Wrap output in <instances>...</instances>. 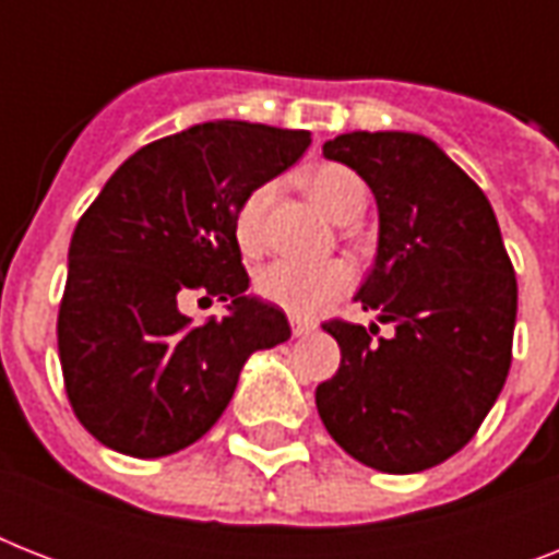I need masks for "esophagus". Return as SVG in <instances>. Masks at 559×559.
<instances>
[{"label": "esophagus", "instance_id": "esophagus-1", "mask_svg": "<svg viewBox=\"0 0 559 559\" xmlns=\"http://www.w3.org/2000/svg\"><path fill=\"white\" fill-rule=\"evenodd\" d=\"M289 328H293V336H307V333L316 331V322L301 319V316H289Z\"/></svg>", "mask_w": 559, "mask_h": 559}]
</instances>
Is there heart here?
<instances>
[{"mask_svg": "<svg viewBox=\"0 0 559 559\" xmlns=\"http://www.w3.org/2000/svg\"><path fill=\"white\" fill-rule=\"evenodd\" d=\"M307 193L336 223H354L366 211L368 188L345 165L328 162L305 177ZM275 197V182H261L246 193L235 211V240L243 254H258L263 246V219ZM354 284V272L345 261L305 263L278 258L254 272V293L263 301L293 316H313L333 298L345 296Z\"/></svg>", "mask_w": 559, "mask_h": 559, "instance_id": "1", "label": "heart"}]
</instances>
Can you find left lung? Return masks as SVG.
<instances>
[{"mask_svg": "<svg viewBox=\"0 0 559 559\" xmlns=\"http://www.w3.org/2000/svg\"><path fill=\"white\" fill-rule=\"evenodd\" d=\"M322 153L373 191L380 246L357 301L394 333L322 324L342 362L316 389L319 417L366 467L420 473L467 447L508 380L513 263L485 191L426 135L345 133Z\"/></svg>", "mask_w": 559, "mask_h": 559, "instance_id": "obj_1", "label": "left lung"}]
</instances>
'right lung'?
Instances as JSON below:
<instances>
[{"mask_svg":"<svg viewBox=\"0 0 559 559\" xmlns=\"http://www.w3.org/2000/svg\"><path fill=\"white\" fill-rule=\"evenodd\" d=\"M310 147L307 130L209 121L144 144L83 211L57 313L66 397L83 429L133 459L200 441L249 354L289 340L284 310L246 296L243 197ZM231 300L197 329L186 297Z\"/></svg>","mask_w":559,"mask_h":559,"instance_id":"obj_1","label":"right lung"}]
</instances>
